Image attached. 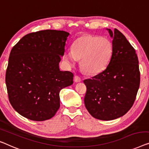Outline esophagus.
<instances>
[{
    "instance_id": "esophagus-1",
    "label": "esophagus",
    "mask_w": 149,
    "mask_h": 149,
    "mask_svg": "<svg viewBox=\"0 0 149 149\" xmlns=\"http://www.w3.org/2000/svg\"><path fill=\"white\" fill-rule=\"evenodd\" d=\"M74 81L76 83H79V82L81 81V79L80 78L79 76H75L74 77Z\"/></svg>"
}]
</instances>
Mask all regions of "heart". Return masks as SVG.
I'll return each instance as SVG.
<instances>
[{
	"label": "heart",
	"mask_w": 149,
	"mask_h": 149,
	"mask_svg": "<svg viewBox=\"0 0 149 149\" xmlns=\"http://www.w3.org/2000/svg\"><path fill=\"white\" fill-rule=\"evenodd\" d=\"M113 54V46L108 39L97 36H85L73 43L72 50L64 53V59L70 66L81 60V65L86 72L96 74L108 65Z\"/></svg>",
	"instance_id": "b5f03b06"
}]
</instances>
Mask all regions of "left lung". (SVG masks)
Returning a JSON list of instances; mask_svg holds the SVG:
<instances>
[{
    "mask_svg": "<svg viewBox=\"0 0 149 149\" xmlns=\"http://www.w3.org/2000/svg\"><path fill=\"white\" fill-rule=\"evenodd\" d=\"M113 39V54L106 68L84 83L85 107L93 117L112 120L132 107L140 86L139 60L135 49L118 31L107 29Z\"/></svg>",
    "mask_w": 149,
    "mask_h": 149,
    "instance_id": "1",
    "label": "left lung"
}]
</instances>
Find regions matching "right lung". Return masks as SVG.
<instances>
[{
    "label": "right lung",
    "instance_id": "add662e5",
    "mask_svg": "<svg viewBox=\"0 0 149 149\" xmlns=\"http://www.w3.org/2000/svg\"><path fill=\"white\" fill-rule=\"evenodd\" d=\"M69 33L43 30L23 37L10 51L5 82L10 104L23 117L44 121L60 107V91L73 83V74L61 71Z\"/></svg>",
    "mask_w": 149,
    "mask_h": 149
}]
</instances>
